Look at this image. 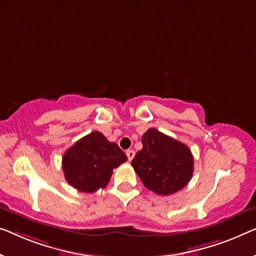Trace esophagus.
Listing matches in <instances>:
<instances>
[{"mask_svg": "<svg viewBox=\"0 0 256 256\" xmlns=\"http://www.w3.org/2000/svg\"><path fill=\"white\" fill-rule=\"evenodd\" d=\"M126 154H127L128 160L130 162L132 159L134 158V156H135V151H134V150H127V152H126Z\"/></svg>", "mask_w": 256, "mask_h": 256, "instance_id": "1", "label": "esophagus"}]
</instances>
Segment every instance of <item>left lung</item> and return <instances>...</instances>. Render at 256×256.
<instances>
[{"label":"left lung","instance_id":"obj_1","mask_svg":"<svg viewBox=\"0 0 256 256\" xmlns=\"http://www.w3.org/2000/svg\"><path fill=\"white\" fill-rule=\"evenodd\" d=\"M142 144L132 165L148 190L165 196L182 190L190 182L194 158L186 144L154 128L144 132Z\"/></svg>","mask_w":256,"mask_h":256}]
</instances>
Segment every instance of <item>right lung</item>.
<instances>
[{"label": "right lung", "mask_w": 256, "mask_h": 256, "mask_svg": "<svg viewBox=\"0 0 256 256\" xmlns=\"http://www.w3.org/2000/svg\"><path fill=\"white\" fill-rule=\"evenodd\" d=\"M127 160L119 146L99 132H92L70 146L62 157V170L70 186L83 192L105 188L113 168Z\"/></svg>", "instance_id": "1"}]
</instances>
